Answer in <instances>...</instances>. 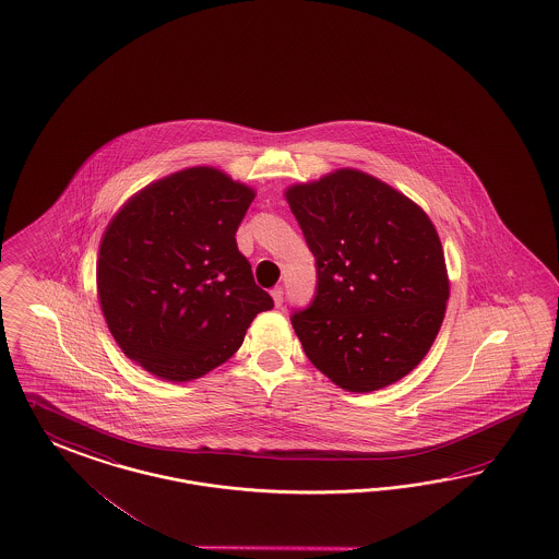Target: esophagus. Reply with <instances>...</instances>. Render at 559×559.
I'll return each mask as SVG.
<instances>
[{
  "mask_svg": "<svg viewBox=\"0 0 559 559\" xmlns=\"http://www.w3.org/2000/svg\"><path fill=\"white\" fill-rule=\"evenodd\" d=\"M271 296H273L275 307L280 308L284 305V288L282 286H275V288L271 289Z\"/></svg>",
  "mask_w": 559,
  "mask_h": 559,
  "instance_id": "34e87169",
  "label": "esophagus"
}]
</instances>
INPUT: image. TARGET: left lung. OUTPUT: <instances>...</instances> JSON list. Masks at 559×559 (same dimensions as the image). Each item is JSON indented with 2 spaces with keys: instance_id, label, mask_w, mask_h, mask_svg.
I'll list each match as a JSON object with an SVG mask.
<instances>
[{
  "instance_id": "8db88e82",
  "label": "left lung",
  "mask_w": 559,
  "mask_h": 559,
  "mask_svg": "<svg viewBox=\"0 0 559 559\" xmlns=\"http://www.w3.org/2000/svg\"><path fill=\"white\" fill-rule=\"evenodd\" d=\"M317 289L292 326L324 377L352 393L409 374L440 331L449 275L426 212L386 182L354 168L286 191Z\"/></svg>"
}]
</instances>
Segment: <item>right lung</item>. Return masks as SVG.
<instances>
[{
  "instance_id": "obj_1",
  "label": "right lung",
  "mask_w": 559,
  "mask_h": 559,
  "mask_svg": "<svg viewBox=\"0 0 559 559\" xmlns=\"http://www.w3.org/2000/svg\"><path fill=\"white\" fill-rule=\"evenodd\" d=\"M254 191L210 166L147 185L105 230L96 286L129 360L170 382L199 379L273 308L236 247Z\"/></svg>"
}]
</instances>
